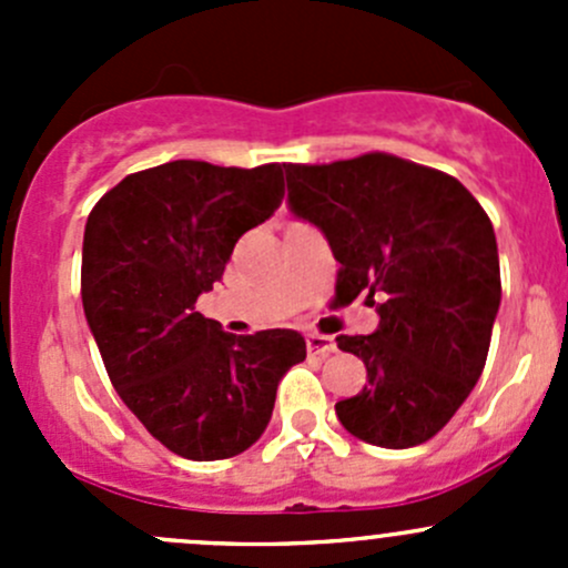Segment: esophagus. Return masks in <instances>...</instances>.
<instances>
[{"label": "esophagus", "instance_id": "esophagus-1", "mask_svg": "<svg viewBox=\"0 0 568 568\" xmlns=\"http://www.w3.org/2000/svg\"><path fill=\"white\" fill-rule=\"evenodd\" d=\"M335 337L329 335H321V332H311L307 335V352L311 354H318V357H326V354L335 352Z\"/></svg>", "mask_w": 568, "mask_h": 568}]
</instances>
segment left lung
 <instances>
[{"mask_svg": "<svg viewBox=\"0 0 568 568\" xmlns=\"http://www.w3.org/2000/svg\"><path fill=\"white\" fill-rule=\"evenodd\" d=\"M288 205L341 263L335 294L379 313L371 335L335 337L368 385L337 400L348 434L379 448L432 439L473 393L500 307L495 227L478 200L439 170L393 153L283 164Z\"/></svg>", "mask_w": 568, "mask_h": 568, "instance_id": "8db88e82", "label": "left lung"}]
</instances>
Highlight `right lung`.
Returning <instances> with one entry per match:
<instances>
[{
  "label": "right lung",
  "mask_w": 568,
  "mask_h": 568,
  "mask_svg": "<svg viewBox=\"0 0 568 568\" xmlns=\"http://www.w3.org/2000/svg\"><path fill=\"white\" fill-rule=\"evenodd\" d=\"M283 194V164L178 159L125 175L88 216L90 332L123 404L183 459H231L257 443L280 379L307 354L300 332L231 335L194 307Z\"/></svg>",
  "instance_id": "obj_1"
}]
</instances>
